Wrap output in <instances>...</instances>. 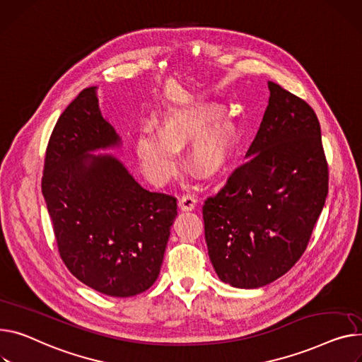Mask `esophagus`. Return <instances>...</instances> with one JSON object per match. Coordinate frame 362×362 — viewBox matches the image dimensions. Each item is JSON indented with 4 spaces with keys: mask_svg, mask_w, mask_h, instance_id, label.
<instances>
[{
    "mask_svg": "<svg viewBox=\"0 0 362 362\" xmlns=\"http://www.w3.org/2000/svg\"><path fill=\"white\" fill-rule=\"evenodd\" d=\"M197 202H198V201H197V198H195L194 195L186 194V195H183V197L179 199V206H180L182 211H192V209H195Z\"/></svg>",
    "mask_w": 362,
    "mask_h": 362,
    "instance_id": "obj_1",
    "label": "esophagus"
}]
</instances>
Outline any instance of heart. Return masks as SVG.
<instances>
[{"label": "heart", "instance_id": "obj_1", "mask_svg": "<svg viewBox=\"0 0 362 362\" xmlns=\"http://www.w3.org/2000/svg\"><path fill=\"white\" fill-rule=\"evenodd\" d=\"M220 115L218 107L199 113L168 112L161 122V132L144 128L135 141V153L146 175L164 183L175 176L180 167L179 148L189 139L199 135ZM233 142V128L228 120H221L202 135L192 150V161L199 172L211 175L226 164Z\"/></svg>", "mask_w": 362, "mask_h": 362}]
</instances>
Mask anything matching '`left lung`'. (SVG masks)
Here are the masks:
<instances>
[{
    "label": "left lung",
    "mask_w": 362,
    "mask_h": 362,
    "mask_svg": "<svg viewBox=\"0 0 362 362\" xmlns=\"http://www.w3.org/2000/svg\"><path fill=\"white\" fill-rule=\"evenodd\" d=\"M268 107L246 158L202 206L218 278L253 290L290 271L304 253L327 197L319 119L303 99L268 81Z\"/></svg>",
    "instance_id": "1"
}]
</instances>
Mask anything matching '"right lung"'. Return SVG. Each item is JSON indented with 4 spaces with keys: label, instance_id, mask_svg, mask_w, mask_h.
I'll return each instance as SVG.
<instances>
[{
    "label": "right lung",
    "instance_id": "add662e5",
    "mask_svg": "<svg viewBox=\"0 0 362 362\" xmlns=\"http://www.w3.org/2000/svg\"><path fill=\"white\" fill-rule=\"evenodd\" d=\"M120 146L98 87L84 88L47 144L42 194L69 272L102 294L132 297L158 278L177 204L144 189L113 154H94Z\"/></svg>",
    "mask_w": 362,
    "mask_h": 362
}]
</instances>
